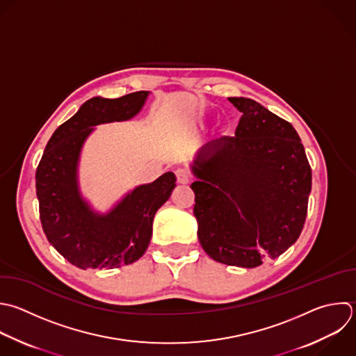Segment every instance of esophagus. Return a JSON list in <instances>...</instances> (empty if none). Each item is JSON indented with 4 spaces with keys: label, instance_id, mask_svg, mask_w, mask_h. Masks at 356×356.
<instances>
[{
    "label": "esophagus",
    "instance_id": "obj_1",
    "mask_svg": "<svg viewBox=\"0 0 356 356\" xmlns=\"http://www.w3.org/2000/svg\"><path fill=\"white\" fill-rule=\"evenodd\" d=\"M175 175H177V181L179 184H188L191 181V172L186 168H178L175 171Z\"/></svg>",
    "mask_w": 356,
    "mask_h": 356
}]
</instances>
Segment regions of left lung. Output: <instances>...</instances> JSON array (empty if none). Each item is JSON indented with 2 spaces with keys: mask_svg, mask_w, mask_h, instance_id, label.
Segmentation results:
<instances>
[{
  "mask_svg": "<svg viewBox=\"0 0 356 356\" xmlns=\"http://www.w3.org/2000/svg\"><path fill=\"white\" fill-rule=\"evenodd\" d=\"M228 100L242 117L235 136L206 143L191 164L193 214L213 260L253 268L299 238L312 170L289 122L252 99Z\"/></svg>",
  "mask_w": 356,
  "mask_h": 356,
  "instance_id": "left-lung-1",
  "label": "left lung"
}]
</instances>
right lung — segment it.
I'll return each mask as SVG.
<instances>
[{
    "instance_id": "add662e5",
    "label": "right lung",
    "mask_w": 356,
    "mask_h": 356,
    "mask_svg": "<svg viewBox=\"0 0 356 356\" xmlns=\"http://www.w3.org/2000/svg\"><path fill=\"white\" fill-rule=\"evenodd\" d=\"M149 95L88 100L56 129L39 163L36 193L43 231L57 252L82 270L114 268L140 259L150 243L154 214L175 188L174 172H165L128 192L107 213L96 211L79 188V159L95 127L132 120Z\"/></svg>"
}]
</instances>
